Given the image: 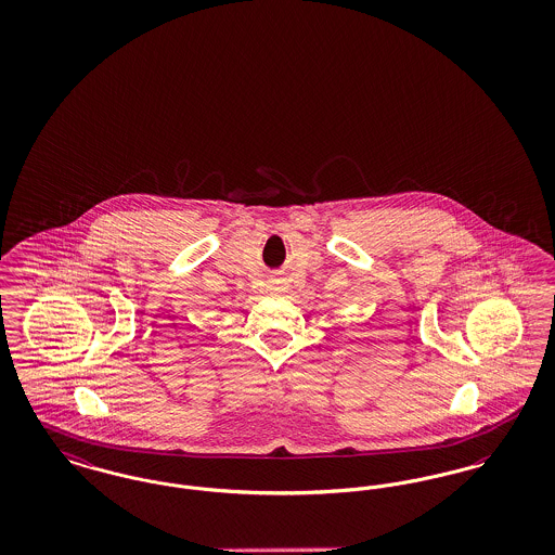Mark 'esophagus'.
I'll list each match as a JSON object with an SVG mask.
<instances>
[{"label":"esophagus","mask_w":555,"mask_h":555,"mask_svg":"<svg viewBox=\"0 0 555 555\" xmlns=\"http://www.w3.org/2000/svg\"><path fill=\"white\" fill-rule=\"evenodd\" d=\"M272 287H274V289H279V283H276V285H272Z\"/></svg>","instance_id":"34e87169"}]
</instances>
